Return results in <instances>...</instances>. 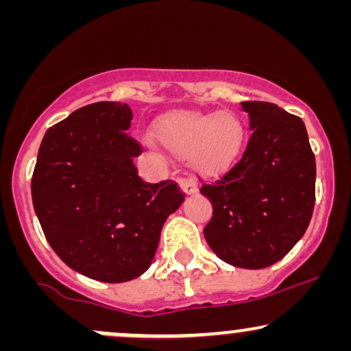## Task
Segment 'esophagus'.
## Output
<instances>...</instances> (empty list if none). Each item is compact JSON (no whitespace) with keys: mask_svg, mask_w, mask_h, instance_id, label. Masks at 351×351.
<instances>
[{"mask_svg":"<svg viewBox=\"0 0 351 351\" xmlns=\"http://www.w3.org/2000/svg\"><path fill=\"white\" fill-rule=\"evenodd\" d=\"M180 188L184 195H195L198 191V183L193 178H180Z\"/></svg>","mask_w":351,"mask_h":351,"instance_id":"obj_1","label":"esophagus"}]
</instances>
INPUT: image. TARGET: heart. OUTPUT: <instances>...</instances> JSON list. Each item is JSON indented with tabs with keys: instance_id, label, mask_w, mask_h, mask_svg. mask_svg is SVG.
<instances>
[{
	"instance_id": "1",
	"label": "heart",
	"mask_w": 351,
	"mask_h": 351,
	"mask_svg": "<svg viewBox=\"0 0 351 351\" xmlns=\"http://www.w3.org/2000/svg\"><path fill=\"white\" fill-rule=\"evenodd\" d=\"M155 135L167 150L188 155L196 173L215 178L231 170L243 153L245 125L228 110H171L156 120Z\"/></svg>"
}]
</instances>
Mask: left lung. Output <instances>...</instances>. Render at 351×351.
Wrapping results in <instances>:
<instances>
[{"label":"left lung","instance_id":"obj_1","mask_svg":"<svg viewBox=\"0 0 351 351\" xmlns=\"http://www.w3.org/2000/svg\"><path fill=\"white\" fill-rule=\"evenodd\" d=\"M241 107L252 135L241 162L201 188L213 204L204 237L224 263L264 269L307 231L315 204V156L299 117L269 102Z\"/></svg>","mask_w":351,"mask_h":351}]
</instances>
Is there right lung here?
Masks as SVG:
<instances>
[{"mask_svg": "<svg viewBox=\"0 0 351 351\" xmlns=\"http://www.w3.org/2000/svg\"><path fill=\"white\" fill-rule=\"evenodd\" d=\"M127 104H90L44 135L31 195L47 243L88 279L119 284L150 267L167 217L183 204L173 181L150 184L134 160Z\"/></svg>", "mask_w": 351, "mask_h": 351, "instance_id": "obj_1", "label": "right lung"}]
</instances>
